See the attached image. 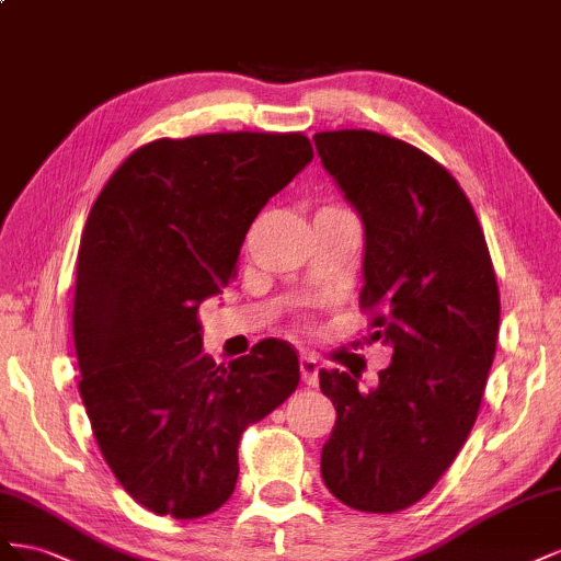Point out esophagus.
Segmentation results:
<instances>
[{"mask_svg": "<svg viewBox=\"0 0 561 561\" xmlns=\"http://www.w3.org/2000/svg\"><path fill=\"white\" fill-rule=\"evenodd\" d=\"M300 376H302V382H306V386L314 388L319 382V362L310 355H302L300 357Z\"/></svg>", "mask_w": 561, "mask_h": 561, "instance_id": "34e87169", "label": "esophagus"}]
</instances>
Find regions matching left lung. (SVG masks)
I'll list each match as a JSON object with an SVG mask.
<instances>
[{"mask_svg": "<svg viewBox=\"0 0 561 561\" xmlns=\"http://www.w3.org/2000/svg\"><path fill=\"white\" fill-rule=\"evenodd\" d=\"M317 154L364 226L359 306L392 347L378 388L319 371L335 407L322 479L341 503L399 512L451 468L477 421L501 296L466 192L435 159L366 129L314 134Z\"/></svg>", "mask_w": 561, "mask_h": 561, "instance_id": "obj_1", "label": "left lung"}]
</instances>
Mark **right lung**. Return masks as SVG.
Wrapping results in <instances>:
<instances>
[{
	"label": "right lung",
	"mask_w": 561,
	"mask_h": 561,
	"mask_svg": "<svg viewBox=\"0 0 561 561\" xmlns=\"http://www.w3.org/2000/svg\"><path fill=\"white\" fill-rule=\"evenodd\" d=\"M312 162L302 134L152 140L91 206L77 253L79 394L124 491L154 515L226 503L242 432L289 397L296 350L267 339L228 366L202 350L199 302L237 272L253 218Z\"/></svg>",
	"instance_id": "right-lung-1"
}]
</instances>
